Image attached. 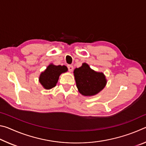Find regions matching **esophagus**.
<instances>
[{"mask_svg": "<svg viewBox=\"0 0 146 146\" xmlns=\"http://www.w3.org/2000/svg\"><path fill=\"white\" fill-rule=\"evenodd\" d=\"M68 70L71 72V71H73V66H71V65H68Z\"/></svg>", "mask_w": 146, "mask_h": 146, "instance_id": "34e87169", "label": "esophagus"}]
</instances>
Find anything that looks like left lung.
I'll return each instance as SVG.
<instances>
[{
	"label": "left lung",
	"mask_w": 146,
	"mask_h": 146,
	"mask_svg": "<svg viewBox=\"0 0 146 146\" xmlns=\"http://www.w3.org/2000/svg\"><path fill=\"white\" fill-rule=\"evenodd\" d=\"M76 87L84 96H93L102 91L107 80L103 73L91 69L88 64L83 63L81 67L74 70Z\"/></svg>",
	"instance_id": "1"
}]
</instances>
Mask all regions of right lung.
Returning a JSON list of instances; mask_svg holds the SVG:
<instances>
[{
	"mask_svg": "<svg viewBox=\"0 0 146 146\" xmlns=\"http://www.w3.org/2000/svg\"><path fill=\"white\" fill-rule=\"evenodd\" d=\"M68 71L66 66H55L53 64H49L46 70L42 72L39 76V82L46 90H50L56 86L62 73Z\"/></svg>",
	"mask_w": 146,
	"mask_h": 146,
	"instance_id": "right-lung-1",
	"label": "right lung"
}]
</instances>
